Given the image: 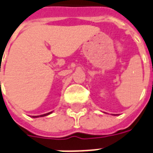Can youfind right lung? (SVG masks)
Returning a JSON list of instances; mask_svg holds the SVG:
<instances>
[{"label": "right lung", "mask_w": 153, "mask_h": 153, "mask_svg": "<svg viewBox=\"0 0 153 153\" xmlns=\"http://www.w3.org/2000/svg\"><path fill=\"white\" fill-rule=\"evenodd\" d=\"M51 112H49V113H46V114H44V115H35V116H33V118H38V117H43V116H45V115H48L50 114H51Z\"/></svg>", "instance_id": "right-lung-1"}]
</instances>
